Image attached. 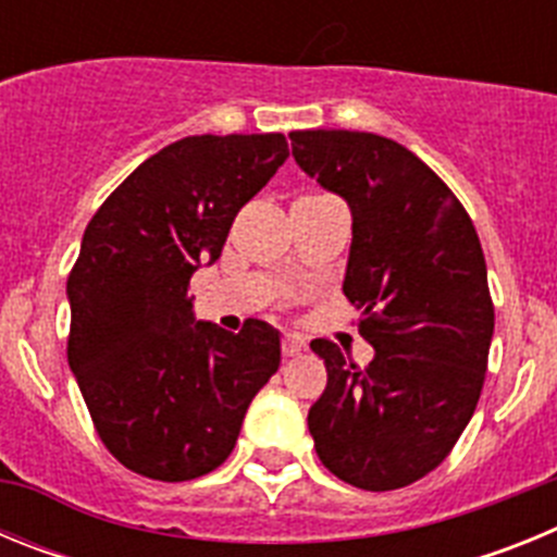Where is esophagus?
<instances>
[{"label":"esophagus","instance_id":"34e87169","mask_svg":"<svg viewBox=\"0 0 557 557\" xmlns=\"http://www.w3.org/2000/svg\"><path fill=\"white\" fill-rule=\"evenodd\" d=\"M304 346H307V343H304L301 334H284V339H282L284 357H295V354H301Z\"/></svg>","mask_w":557,"mask_h":557}]
</instances>
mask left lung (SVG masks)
<instances>
[{"label":"left lung","mask_w":557,"mask_h":557,"mask_svg":"<svg viewBox=\"0 0 557 557\" xmlns=\"http://www.w3.org/2000/svg\"><path fill=\"white\" fill-rule=\"evenodd\" d=\"M289 139L295 164L351 209L343 293L373 346L371 366L357 368L312 339L329 371L307 418L314 451L354 488H405L446 460L480 401L494 337L480 236L405 145L357 131Z\"/></svg>","instance_id":"left-lung-1"}]
</instances>
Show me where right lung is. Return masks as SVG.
I'll list each match as a JSON object with an SVG mask.
<instances>
[{
	"label": "right lung",
	"instance_id": "add662e5",
	"mask_svg": "<svg viewBox=\"0 0 557 557\" xmlns=\"http://www.w3.org/2000/svg\"><path fill=\"white\" fill-rule=\"evenodd\" d=\"M289 150L282 133L186 136L100 206L66 282L75 373L125 469L184 482L223 466L250 401L282 366V334L195 318L189 278L220 259L236 211Z\"/></svg>",
	"mask_w": 557,
	"mask_h": 557
}]
</instances>
